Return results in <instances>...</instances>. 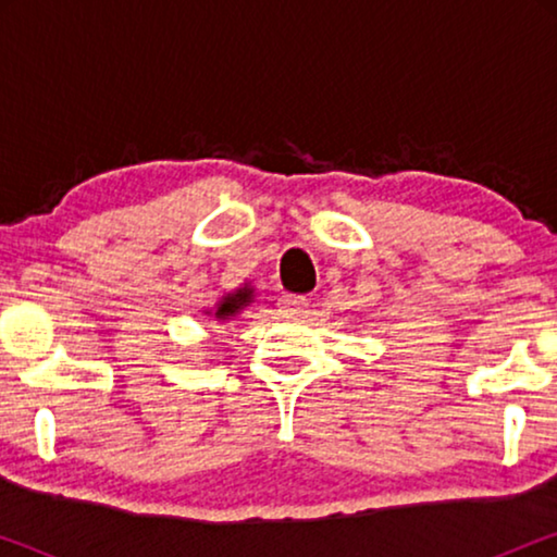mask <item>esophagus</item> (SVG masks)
<instances>
[{
    "label": "esophagus",
    "instance_id": "34e87169",
    "mask_svg": "<svg viewBox=\"0 0 557 557\" xmlns=\"http://www.w3.org/2000/svg\"><path fill=\"white\" fill-rule=\"evenodd\" d=\"M309 301L304 299V296H296V294H286L278 299V314L281 317H301L304 311H307Z\"/></svg>",
    "mask_w": 557,
    "mask_h": 557
}]
</instances>
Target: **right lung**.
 <instances>
[{
  "mask_svg": "<svg viewBox=\"0 0 557 557\" xmlns=\"http://www.w3.org/2000/svg\"><path fill=\"white\" fill-rule=\"evenodd\" d=\"M253 299H256V288L250 284H243L238 288H233V292H225L210 309H205L202 314L215 319V322H227V319H233L235 314H240L243 309L250 307Z\"/></svg>",
  "mask_w": 557,
  "mask_h": 557,
  "instance_id": "1",
  "label": "right lung"
}]
</instances>
